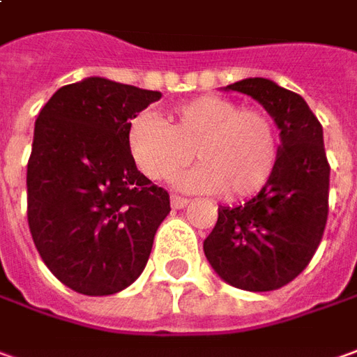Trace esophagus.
Returning <instances> with one entry per match:
<instances>
[{
    "mask_svg": "<svg viewBox=\"0 0 357 357\" xmlns=\"http://www.w3.org/2000/svg\"><path fill=\"white\" fill-rule=\"evenodd\" d=\"M186 204H188V200L183 198V196H176V194L171 196V206H173V210H181V208H184Z\"/></svg>",
    "mask_w": 357,
    "mask_h": 357,
    "instance_id": "obj_1",
    "label": "esophagus"
}]
</instances>
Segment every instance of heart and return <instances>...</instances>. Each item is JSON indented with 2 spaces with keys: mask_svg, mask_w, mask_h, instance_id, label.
Instances as JSON below:
<instances>
[{
  "mask_svg": "<svg viewBox=\"0 0 357 357\" xmlns=\"http://www.w3.org/2000/svg\"><path fill=\"white\" fill-rule=\"evenodd\" d=\"M128 149L149 181H169L198 159L178 181L186 190H220L227 200L249 198L270 181L280 155L274 120L260 108L204 95L167 112V122L139 114L128 130Z\"/></svg>",
  "mask_w": 357,
  "mask_h": 357,
  "instance_id": "1",
  "label": "heart"
}]
</instances>
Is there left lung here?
I'll return each mask as SVG.
<instances>
[{
  "label": "left lung",
  "instance_id": "8db88e82",
  "mask_svg": "<svg viewBox=\"0 0 357 357\" xmlns=\"http://www.w3.org/2000/svg\"><path fill=\"white\" fill-rule=\"evenodd\" d=\"M250 95L280 128V155L260 192L235 208H220L204 252L221 280L247 291L289 284L311 262L328 218L331 165L323 126L301 95L264 77L227 85Z\"/></svg>",
  "mask_w": 357,
  "mask_h": 357
}]
</instances>
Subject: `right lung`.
<instances>
[{"instance_id": "add662e5", "label": "right lung", "mask_w": 357, "mask_h": 357, "mask_svg": "<svg viewBox=\"0 0 357 357\" xmlns=\"http://www.w3.org/2000/svg\"><path fill=\"white\" fill-rule=\"evenodd\" d=\"M159 91L87 77L58 89L34 124L26 218L54 276L83 296L122 291L147 264L171 211L169 192L137 171L130 120Z\"/></svg>"}]
</instances>
